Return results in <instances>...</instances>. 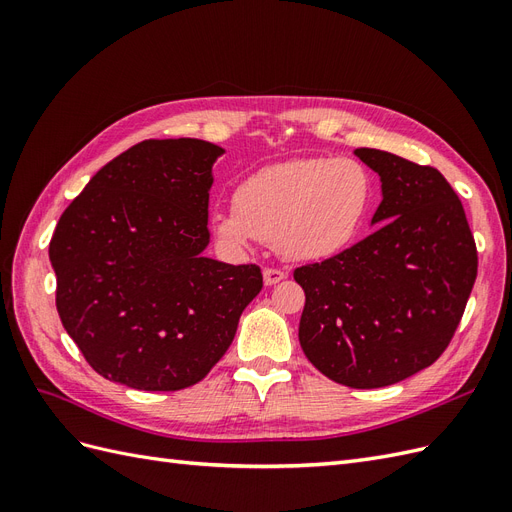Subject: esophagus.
I'll return each instance as SVG.
<instances>
[{"label":"esophagus","instance_id":"1","mask_svg":"<svg viewBox=\"0 0 512 512\" xmlns=\"http://www.w3.org/2000/svg\"><path fill=\"white\" fill-rule=\"evenodd\" d=\"M286 277L284 271L280 269H265L262 271V280H265V286H275L277 282H282Z\"/></svg>","mask_w":512,"mask_h":512}]
</instances>
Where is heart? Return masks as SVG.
Masks as SVG:
<instances>
[{
	"label": "heart",
	"instance_id": "b5f03b06",
	"mask_svg": "<svg viewBox=\"0 0 512 512\" xmlns=\"http://www.w3.org/2000/svg\"><path fill=\"white\" fill-rule=\"evenodd\" d=\"M376 179L356 158H299L243 179L232 203L213 213L230 247L271 241L292 262L327 260L359 239L374 209Z\"/></svg>",
	"mask_w": 512,
	"mask_h": 512
}]
</instances>
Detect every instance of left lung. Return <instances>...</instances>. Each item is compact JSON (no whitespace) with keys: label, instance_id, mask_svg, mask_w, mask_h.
I'll return each instance as SVG.
<instances>
[{"label":"left lung","instance_id":"left-lung-1","mask_svg":"<svg viewBox=\"0 0 512 512\" xmlns=\"http://www.w3.org/2000/svg\"><path fill=\"white\" fill-rule=\"evenodd\" d=\"M382 183L369 237L294 269L305 292L299 342L320 374L350 389L414 376L446 350L478 256L466 211L440 170L354 149Z\"/></svg>","mask_w":512,"mask_h":512}]
</instances>
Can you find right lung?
Instances as JSON below:
<instances>
[{
    "label": "right lung",
    "instance_id": "obj_1",
    "mask_svg": "<svg viewBox=\"0 0 512 512\" xmlns=\"http://www.w3.org/2000/svg\"><path fill=\"white\" fill-rule=\"evenodd\" d=\"M222 147L143 141L102 166L49 245L61 324L100 376L138 391L203 380L262 288L256 265L207 258Z\"/></svg>",
    "mask_w": 512,
    "mask_h": 512
}]
</instances>
